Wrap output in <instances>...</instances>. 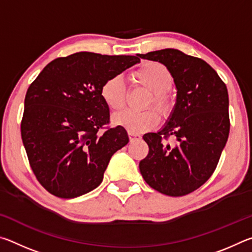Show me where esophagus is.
Returning <instances> with one entry per match:
<instances>
[{"label":"esophagus","instance_id":"34e87169","mask_svg":"<svg viewBox=\"0 0 252 252\" xmlns=\"http://www.w3.org/2000/svg\"><path fill=\"white\" fill-rule=\"evenodd\" d=\"M129 138H130V141H135V140H140L141 139V135L140 134H135V133H130L129 132Z\"/></svg>","mask_w":252,"mask_h":252}]
</instances>
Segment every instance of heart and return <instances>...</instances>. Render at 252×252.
I'll use <instances>...</instances> for the list:
<instances>
[{
  "instance_id": "obj_1",
  "label": "heart",
  "mask_w": 252,
  "mask_h": 252,
  "mask_svg": "<svg viewBox=\"0 0 252 252\" xmlns=\"http://www.w3.org/2000/svg\"><path fill=\"white\" fill-rule=\"evenodd\" d=\"M131 79L151 92V97H149L147 106L153 104L164 117L171 114L174 100L170 89L172 88L174 80L167 67L159 62L147 61L132 72ZM100 95L110 110L120 111L125 108L126 88L120 76L114 75L106 79L101 85ZM112 122L113 125L125 127L130 133L138 134L156 127L159 123V114L153 109L143 112L125 111L116 114L112 118Z\"/></svg>"
}]
</instances>
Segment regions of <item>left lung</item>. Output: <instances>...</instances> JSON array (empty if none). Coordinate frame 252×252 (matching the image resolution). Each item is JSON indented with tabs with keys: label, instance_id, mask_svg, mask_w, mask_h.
Returning <instances> with one entry per match:
<instances>
[{
	"label": "left lung",
	"instance_id": "8db88e82",
	"mask_svg": "<svg viewBox=\"0 0 252 252\" xmlns=\"http://www.w3.org/2000/svg\"><path fill=\"white\" fill-rule=\"evenodd\" d=\"M138 57L167 66L177 88V102L167 123L157 133L143 135L149 153L140 161V172L155 190L181 197L211 177L227 143V87L206 61L179 50L164 49ZM170 136L176 140L174 145L165 142Z\"/></svg>",
	"mask_w": 252,
	"mask_h": 252
}]
</instances>
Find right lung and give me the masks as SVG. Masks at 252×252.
Segmentation results:
<instances>
[{"label": "right lung", "mask_w": 252, "mask_h": 252, "mask_svg": "<svg viewBox=\"0 0 252 252\" xmlns=\"http://www.w3.org/2000/svg\"><path fill=\"white\" fill-rule=\"evenodd\" d=\"M139 62L133 55L78 52L53 60L30 85L21 135L50 193L72 199L100 186L111 157L129 142L122 126L100 132L110 122L101 85Z\"/></svg>", "instance_id": "right-lung-1"}]
</instances>
